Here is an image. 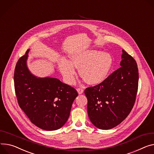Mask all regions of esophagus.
I'll return each mask as SVG.
<instances>
[{"instance_id":"obj_1","label":"esophagus","mask_w":154,"mask_h":154,"mask_svg":"<svg viewBox=\"0 0 154 154\" xmlns=\"http://www.w3.org/2000/svg\"><path fill=\"white\" fill-rule=\"evenodd\" d=\"M76 90H77V92L79 94H81L82 93H83V92H84V90L82 89V88H77Z\"/></svg>"}]
</instances>
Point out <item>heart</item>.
Segmentation results:
<instances>
[{"label": "heart", "mask_w": 154, "mask_h": 154, "mask_svg": "<svg viewBox=\"0 0 154 154\" xmlns=\"http://www.w3.org/2000/svg\"><path fill=\"white\" fill-rule=\"evenodd\" d=\"M112 65L113 58L110 54L91 50L73 55L71 62L62 59L59 67L65 81L69 85L75 80L76 67L79 68L81 75L86 79L88 83L96 85L107 77Z\"/></svg>", "instance_id": "obj_1"}]
</instances>
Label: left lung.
I'll return each mask as SVG.
<instances>
[{
	"label": "left lung",
	"mask_w": 154,
	"mask_h": 154,
	"mask_svg": "<svg viewBox=\"0 0 154 154\" xmlns=\"http://www.w3.org/2000/svg\"><path fill=\"white\" fill-rule=\"evenodd\" d=\"M120 66L101 83L85 89L88 113L92 123L110 129L131 112L136 97L139 73L136 60L122 50Z\"/></svg>",
	"instance_id": "obj_1"
}]
</instances>
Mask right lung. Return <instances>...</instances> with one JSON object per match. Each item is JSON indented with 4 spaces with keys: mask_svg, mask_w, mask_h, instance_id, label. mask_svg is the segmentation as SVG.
<instances>
[{
    "mask_svg": "<svg viewBox=\"0 0 154 154\" xmlns=\"http://www.w3.org/2000/svg\"><path fill=\"white\" fill-rule=\"evenodd\" d=\"M29 49L18 60L14 72V85L18 105L38 128L54 131L68 120L76 90L60 80L38 78L27 67Z\"/></svg>",
    "mask_w": 154,
    "mask_h": 154,
    "instance_id": "add662e5",
    "label": "right lung"
}]
</instances>
